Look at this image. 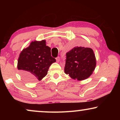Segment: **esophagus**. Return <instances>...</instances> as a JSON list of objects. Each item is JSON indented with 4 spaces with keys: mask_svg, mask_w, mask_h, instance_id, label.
I'll return each mask as SVG.
<instances>
[{
    "mask_svg": "<svg viewBox=\"0 0 120 120\" xmlns=\"http://www.w3.org/2000/svg\"><path fill=\"white\" fill-rule=\"evenodd\" d=\"M56 60L57 62H59V61H60V57H57V58H56Z\"/></svg>",
    "mask_w": 120,
    "mask_h": 120,
    "instance_id": "esophagus-1",
    "label": "esophagus"
}]
</instances>
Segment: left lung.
<instances>
[{
    "mask_svg": "<svg viewBox=\"0 0 120 120\" xmlns=\"http://www.w3.org/2000/svg\"><path fill=\"white\" fill-rule=\"evenodd\" d=\"M66 55L64 68L66 74L79 81L91 76L96 66V59L92 49L76 46L67 52Z\"/></svg>",
    "mask_w": 120,
    "mask_h": 120,
    "instance_id": "left-lung-1",
    "label": "left lung"
}]
</instances>
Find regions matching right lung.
<instances>
[{
	"instance_id": "1",
	"label": "right lung",
	"mask_w": 120,
	"mask_h": 120,
	"mask_svg": "<svg viewBox=\"0 0 120 120\" xmlns=\"http://www.w3.org/2000/svg\"><path fill=\"white\" fill-rule=\"evenodd\" d=\"M55 62L56 59L51 55L50 47L46 45V40H35L19 54L17 69L21 76L27 81H40Z\"/></svg>"
}]
</instances>
